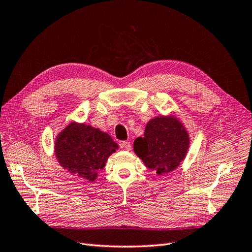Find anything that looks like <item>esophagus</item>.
I'll use <instances>...</instances> for the list:
<instances>
[{
	"mask_svg": "<svg viewBox=\"0 0 252 252\" xmlns=\"http://www.w3.org/2000/svg\"><path fill=\"white\" fill-rule=\"evenodd\" d=\"M120 146H121V148H123V149H125V150H127V151H129V150L131 149V144H130V142H121Z\"/></svg>",
	"mask_w": 252,
	"mask_h": 252,
	"instance_id": "34e87169",
	"label": "esophagus"
}]
</instances>
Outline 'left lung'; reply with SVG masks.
Returning <instances> with one entry per match:
<instances>
[{"mask_svg": "<svg viewBox=\"0 0 252 252\" xmlns=\"http://www.w3.org/2000/svg\"><path fill=\"white\" fill-rule=\"evenodd\" d=\"M189 144V134L180 120L162 116L148 122L144 138L134 140L133 151L147 168L161 175L178 168Z\"/></svg>", "mask_w": 252, "mask_h": 252, "instance_id": "obj_1", "label": "left lung"}]
</instances>
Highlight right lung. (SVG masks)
Returning a JSON list of instances; mask_svg holds the SVG:
<instances>
[{"label": "right lung", "mask_w": 252, "mask_h": 252, "mask_svg": "<svg viewBox=\"0 0 252 252\" xmlns=\"http://www.w3.org/2000/svg\"><path fill=\"white\" fill-rule=\"evenodd\" d=\"M118 147L108 133L72 122L58 134L55 152L58 162L68 172L94 182Z\"/></svg>", "instance_id": "right-lung-1"}]
</instances>
